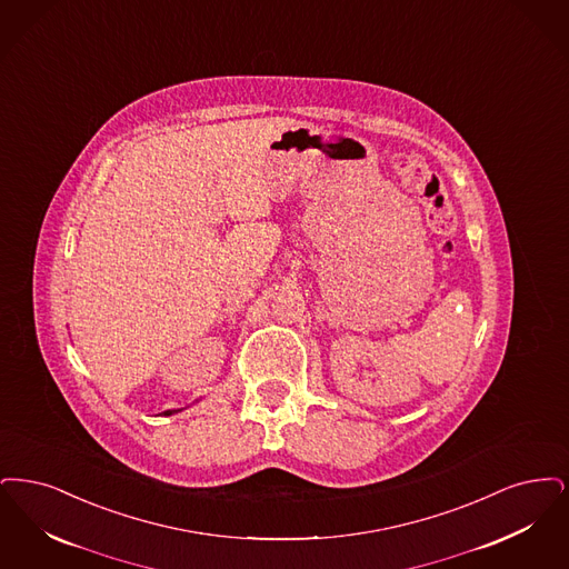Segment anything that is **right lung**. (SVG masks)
<instances>
[{"instance_id": "obj_1", "label": "right lung", "mask_w": 569, "mask_h": 569, "mask_svg": "<svg viewBox=\"0 0 569 569\" xmlns=\"http://www.w3.org/2000/svg\"><path fill=\"white\" fill-rule=\"evenodd\" d=\"M173 412H178V410H166L163 415H166V417H170V415H173Z\"/></svg>"}]
</instances>
